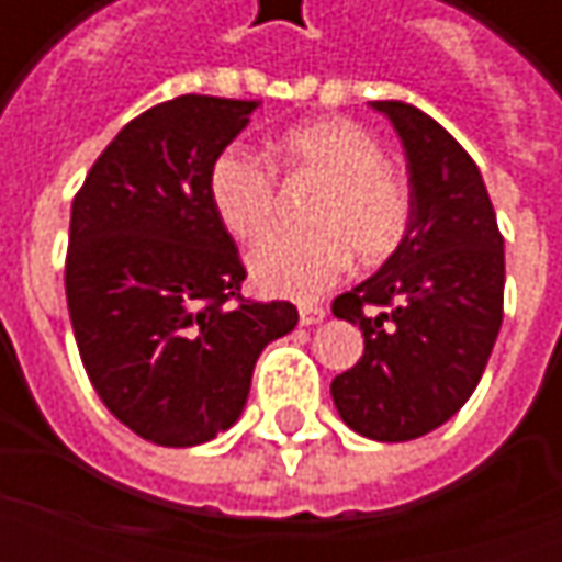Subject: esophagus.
Returning a JSON list of instances; mask_svg holds the SVG:
<instances>
[{
    "mask_svg": "<svg viewBox=\"0 0 562 562\" xmlns=\"http://www.w3.org/2000/svg\"><path fill=\"white\" fill-rule=\"evenodd\" d=\"M297 316H301V325H316V322L328 316V310L322 304H301L297 306Z\"/></svg>",
    "mask_w": 562,
    "mask_h": 562,
    "instance_id": "1",
    "label": "esophagus"
}]
</instances>
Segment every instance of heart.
<instances>
[{"instance_id":"b5f03b06","label":"heart","mask_w":562,"mask_h":562,"mask_svg":"<svg viewBox=\"0 0 562 562\" xmlns=\"http://www.w3.org/2000/svg\"><path fill=\"white\" fill-rule=\"evenodd\" d=\"M282 168L313 177L322 192L306 213L313 232H282L249 252L261 292L310 301L342 277L355 258L389 261L413 232V186L385 165V149L352 120L330 116L289 128L273 144ZM210 207L237 240H258L277 216V173L246 149H225L210 165Z\"/></svg>"}]
</instances>
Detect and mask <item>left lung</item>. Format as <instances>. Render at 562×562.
Segmentation results:
<instances>
[{"instance_id": "8db88e82", "label": "left lung", "mask_w": 562, "mask_h": 562, "mask_svg": "<svg viewBox=\"0 0 562 562\" xmlns=\"http://www.w3.org/2000/svg\"><path fill=\"white\" fill-rule=\"evenodd\" d=\"M373 108L406 147L415 222L379 273L330 304L364 330L361 361L330 394L355 434L406 442L446 424L479 385L503 325L506 258L470 153L413 104Z\"/></svg>"}]
</instances>
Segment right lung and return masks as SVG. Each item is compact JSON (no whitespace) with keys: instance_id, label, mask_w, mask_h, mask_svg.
<instances>
[{"instance_id":"1","label":"right lung","mask_w":562,"mask_h":562,"mask_svg":"<svg viewBox=\"0 0 562 562\" xmlns=\"http://www.w3.org/2000/svg\"><path fill=\"white\" fill-rule=\"evenodd\" d=\"M256 102L177 95L120 128L71 204L68 316L92 389L147 442L186 448L244 413L252 367L297 325L240 294L246 268L207 173Z\"/></svg>"}]
</instances>
